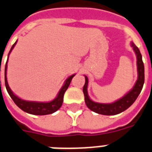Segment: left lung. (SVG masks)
Listing matches in <instances>:
<instances>
[{
	"mask_svg": "<svg viewBox=\"0 0 152 152\" xmlns=\"http://www.w3.org/2000/svg\"><path fill=\"white\" fill-rule=\"evenodd\" d=\"M132 46L137 56L138 80L134 88L126 96L112 104H99V103H96L91 100L88 96L87 88H88V77L85 76V84L83 88V91H84L85 104L90 110L96 112L98 114L106 115H116L127 109L135 101V99H137L144 84V65H143V60H142V55L138 47L132 42Z\"/></svg>",
	"mask_w": 152,
	"mask_h": 152,
	"instance_id": "left-lung-1",
	"label": "left lung"
}]
</instances>
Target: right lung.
Masks as SVG:
<instances>
[{
	"label": "right lung",
	"mask_w": 152,
	"mask_h": 152,
	"mask_svg": "<svg viewBox=\"0 0 152 152\" xmlns=\"http://www.w3.org/2000/svg\"><path fill=\"white\" fill-rule=\"evenodd\" d=\"M17 44V41L13 44V45L12 46L11 49L9 51V53L12 51V49L14 48L15 45ZM6 70H7V62L5 64V68H4V83H5V87L8 92H9V96H11L12 100L14 101V103L17 104V106L23 110L24 112H28L29 114L32 115H48L52 114L53 112H56L60 107H61V105L63 104L64 101V95L66 90L68 89L69 84L71 83L72 80L73 78V76L75 75L69 76L65 81V84H64V86L62 87V88L61 89V91L59 92L57 97L54 100L48 103H38V102H28L20 99V98L15 96L12 91H11V89L9 88V84L7 82V77H6ZM1 82V80H0Z\"/></svg>",
	"instance_id": "add662e5"
}]
</instances>
